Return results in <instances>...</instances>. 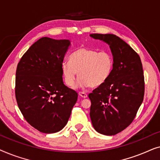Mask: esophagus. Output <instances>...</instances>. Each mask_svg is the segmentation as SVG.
<instances>
[{
	"instance_id": "obj_1",
	"label": "esophagus",
	"mask_w": 160,
	"mask_h": 160,
	"mask_svg": "<svg viewBox=\"0 0 160 160\" xmlns=\"http://www.w3.org/2000/svg\"><path fill=\"white\" fill-rule=\"evenodd\" d=\"M78 95H79L81 97L83 98H87V95L85 92H78Z\"/></svg>"
}]
</instances>
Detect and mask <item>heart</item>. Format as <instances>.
<instances>
[{
    "instance_id": "obj_1",
    "label": "heart",
    "mask_w": 160,
    "mask_h": 160,
    "mask_svg": "<svg viewBox=\"0 0 160 160\" xmlns=\"http://www.w3.org/2000/svg\"><path fill=\"white\" fill-rule=\"evenodd\" d=\"M113 65L114 60L110 52L82 47L72 53L70 62H62L61 70L68 87L74 86L78 73V87H98L110 78Z\"/></svg>"
}]
</instances>
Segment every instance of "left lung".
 Listing matches in <instances>:
<instances>
[{"mask_svg":"<svg viewBox=\"0 0 160 160\" xmlns=\"http://www.w3.org/2000/svg\"><path fill=\"white\" fill-rule=\"evenodd\" d=\"M108 43L114 65L110 78L89 94L91 121L95 130L114 135L132 123L143 100L144 76L138 54L113 34H90Z\"/></svg>","mask_w":160,"mask_h":160,"instance_id":"left-lung-1","label":"left lung"}]
</instances>
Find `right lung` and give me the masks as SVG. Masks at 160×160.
Instances as JSON below:
<instances>
[{"mask_svg": "<svg viewBox=\"0 0 160 160\" xmlns=\"http://www.w3.org/2000/svg\"><path fill=\"white\" fill-rule=\"evenodd\" d=\"M69 40L43 37L17 65L15 95L19 110L30 125L54 133L66 125L78 93L63 84L61 66Z\"/></svg>", "mask_w": 160, "mask_h": 160, "instance_id": "add662e5", "label": "right lung"}]
</instances>
